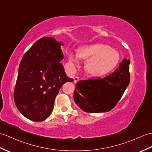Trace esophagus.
<instances>
[{
  "instance_id": "obj_1",
  "label": "esophagus",
  "mask_w": 152,
  "mask_h": 152,
  "mask_svg": "<svg viewBox=\"0 0 152 152\" xmlns=\"http://www.w3.org/2000/svg\"><path fill=\"white\" fill-rule=\"evenodd\" d=\"M79 81V77H75V78H74V83H77V82Z\"/></svg>"
}]
</instances>
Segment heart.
<instances>
[{"label": "heart", "instance_id": "obj_1", "mask_svg": "<svg viewBox=\"0 0 152 152\" xmlns=\"http://www.w3.org/2000/svg\"><path fill=\"white\" fill-rule=\"evenodd\" d=\"M68 58L70 63L77 64L79 59H86L84 69L93 76H102L113 71L118 65L121 56L117 50L104 44L84 45L77 49V54L70 52Z\"/></svg>", "mask_w": 152, "mask_h": 152}]
</instances>
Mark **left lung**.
Instances as JSON below:
<instances>
[{
    "mask_svg": "<svg viewBox=\"0 0 152 152\" xmlns=\"http://www.w3.org/2000/svg\"><path fill=\"white\" fill-rule=\"evenodd\" d=\"M129 59L124 58L115 71L103 79L80 81L74 92V100L87 113L107 112L121 99L129 83Z\"/></svg>",
    "mask_w": 152,
    "mask_h": 152,
    "instance_id": "1",
    "label": "left lung"
}]
</instances>
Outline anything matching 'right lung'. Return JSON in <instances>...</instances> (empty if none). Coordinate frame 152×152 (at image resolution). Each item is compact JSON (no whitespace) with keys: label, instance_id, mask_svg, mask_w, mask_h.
Here are the masks:
<instances>
[{"label":"right lung","instance_id":"1","mask_svg":"<svg viewBox=\"0 0 152 152\" xmlns=\"http://www.w3.org/2000/svg\"><path fill=\"white\" fill-rule=\"evenodd\" d=\"M64 44L51 37L37 41L21 59L14 91V101L24 116L35 122L47 119L63 84L72 82L60 61Z\"/></svg>","mask_w":152,"mask_h":152}]
</instances>
